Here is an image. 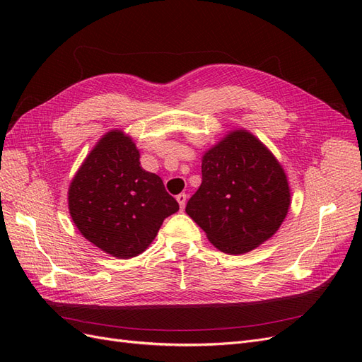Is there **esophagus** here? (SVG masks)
Masks as SVG:
<instances>
[{
    "mask_svg": "<svg viewBox=\"0 0 362 362\" xmlns=\"http://www.w3.org/2000/svg\"><path fill=\"white\" fill-rule=\"evenodd\" d=\"M177 201H178V204H180V206H181V210H182V208L185 206V202H187V194H185V193H180V194L177 196Z\"/></svg>",
    "mask_w": 362,
    "mask_h": 362,
    "instance_id": "esophagus-1",
    "label": "esophagus"
}]
</instances>
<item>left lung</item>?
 I'll list each match as a JSON object with an SVG mask.
<instances>
[{
	"label": "left lung",
	"instance_id": "8db88e82",
	"mask_svg": "<svg viewBox=\"0 0 362 362\" xmlns=\"http://www.w3.org/2000/svg\"><path fill=\"white\" fill-rule=\"evenodd\" d=\"M290 189L281 164L245 129L202 157V184L185 206L210 242L240 255L266 242L284 222Z\"/></svg>",
	"mask_w": 362,
	"mask_h": 362
}]
</instances>
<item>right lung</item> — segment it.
Instances as JSON below:
<instances>
[{
	"instance_id": "obj_1",
	"label": "right lung",
	"mask_w": 362,
	"mask_h": 362,
	"mask_svg": "<svg viewBox=\"0 0 362 362\" xmlns=\"http://www.w3.org/2000/svg\"><path fill=\"white\" fill-rule=\"evenodd\" d=\"M140 154L122 131L107 133L69 187V213L90 243L117 258L141 254L163 221L180 210L161 178L141 169Z\"/></svg>"
}]
</instances>
